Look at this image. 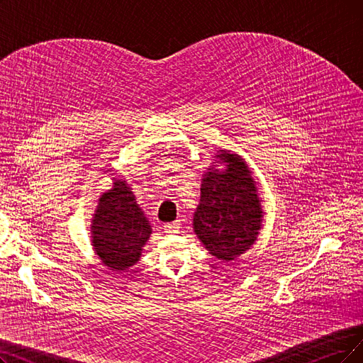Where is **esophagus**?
<instances>
[{"label":"esophagus","instance_id":"1","mask_svg":"<svg viewBox=\"0 0 363 363\" xmlns=\"http://www.w3.org/2000/svg\"><path fill=\"white\" fill-rule=\"evenodd\" d=\"M164 230H165V234H177V232L180 230V220L167 223V225L164 226Z\"/></svg>","mask_w":363,"mask_h":363}]
</instances>
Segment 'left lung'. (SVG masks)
I'll use <instances>...</instances> for the list:
<instances>
[{
	"mask_svg": "<svg viewBox=\"0 0 363 363\" xmlns=\"http://www.w3.org/2000/svg\"><path fill=\"white\" fill-rule=\"evenodd\" d=\"M226 169H210L201 184L194 229L206 249L220 260H232L250 249L262 226V208L247 165L223 152Z\"/></svg>",
	"mask_w": 363,
	"mask_h": 363,
	"instance_id": "obj_1",
	"label": "left lung"
}]
</instances>
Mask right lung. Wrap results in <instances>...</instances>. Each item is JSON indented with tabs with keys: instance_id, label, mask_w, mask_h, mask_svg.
Wrapping results in <instances>:
<instances>
[{
	"instance_id": "right-lung-1",
	"label": "right lung",
	"mask_w": 363,
	"mask_h": 363,
	"mask_svg": "<svg viewBox=\"0 0 363 363\" xmlns=\"http://www.w3.org/2000/svg\"><path fill=\"white\" fill-rule=\"evenodd\" d=\"M152 234L149 220L137 206L135 196L125 182L98 201L92 219V245L103 264L122 271L138 262L143 245Z\"/></svg>"
}]
</instances>
